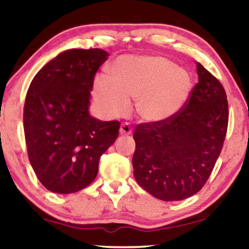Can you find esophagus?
I'll use <instances>...</instances> for the list:
<instances>
[{
  "label": "esophagus",
  "instance_id": "esophagus-1",
  "mask_svg": "<svg viewBox=\"0 0 249 249\" xmlns=\"http://www.w3.org/2000/svg\"><path fill=\"white\" fill-rule=\"evenodd\" d=\"M120 134L121 135H131L132 134V128L128 122H124V124H121L120 127Z\"/></svg>",
  "mask_w": 249,
  "mask_h": 249
}]
</instances>
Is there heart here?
I'll return each mask as SVG.
<instances>
[{"label":"heart","instance_id":"heart-1","mask_svg":"<svg viewBox=\"0 0 249 249\" xmlns=\"http://www.w3.org/2000/svg\"><path fill=\"white\" fill-rule=\"evenodd\" d=\"M111 79L98 77L94 94L111 117L125 113L129 100L144 121L158 122L178 112L192 91V77L163 56H121L112 64Z\"/></svg>","mask_w":249,"mask_h":249}]
</instances>
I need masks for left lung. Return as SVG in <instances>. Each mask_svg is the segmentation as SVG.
Segmentation results:
<instances>
[{"mask_svg":"<svg viewBox=\"0 0 249 249\" xmlns=\"http://www.w3.org/2000/svg\"><path fill=\"white\" fill-rule=\"evenodd\" d=\"M197 83L172 117L136 125L132 165L138 185L156 198L182 200L205 185L223 147L229 107L222 84L197 62Z\"/></svg>","mask_w":249,"mask_h":249,"instance_id":"obj_1","label":"left lung"}]
</instances>
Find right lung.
Masks as SVG:
<instances>
[{
  "label": "right lung",
  "mask_w": 249,
  "mask_h": 249,
  "mask_svg": "<svg viewBox=\"0 0 249 249\" xmlns=\"http://www.w3.org/2000/svg\"><path fill=\"white\" fill-rule=\"evenodd\" d=\"M107 55L100 49L68 50L30 83L23 107L27 152L50 192L71 194L90 185L102 154L118 137L120 122L88 113L94 77Z\"/></svg>",
  "instance_id": "add662e5"
}]
</instances>
